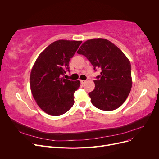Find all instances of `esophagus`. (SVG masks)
I'll use <instances>...</instances> for the list:
<instances>
[{"label":"esophagus","mask_w":159,"mask_h":159,"mask_svg":"<svg viewBox=\"0 0 159 159\" xmlns=\"http://www.w3.org/2000/svg\"><path fill=\"white\" fill-rule=\"evenodd\" d=\"M86 82V80H80V83H81V84H84V83H85Z\"/></svg>","instance_id":"esophagus-1"}]
</instances>
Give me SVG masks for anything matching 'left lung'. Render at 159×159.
<instances>
[{
  "instance_id": "left-lung-1",
  "label": "left lung",
  "mask_w": 159,
  "mask_h": 159,
  "mask_svg": "<svg viewBox=\"0 0 159 159\" xmlns=\"http://www.w3.org/2000/svg\"><path fill=\"white\" fill-rule=\"evenodd\" d=\"M77 53L84 55L101 70L93 80L95 89L88 95L98 109L112 111L119 108L128 97L132 86L131 64L121 50L110 40L102 38L88 40Z\"/></svg>"
}]
</instances>
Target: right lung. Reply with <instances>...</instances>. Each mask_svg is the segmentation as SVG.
<instances>
[{
    "mask_svg": "<svg viewBox=\"0 0 159 159\" xmlns=\"http://www.w3.org/2000/svg\"><path fill=\"white\" fill-rule=\"evenodd\" d=\"M82 41L58 40L40 53L30 73V88L40 109L48 115L58 116L68 111L74 104V93L80 80L62 77L68 71L69 62Z\"/></svg>",
    "mask_w": 159,
    "mask_h": 159,
    "instance_id": "add662e5",
    "label": "right lung"
}]
</instances>
